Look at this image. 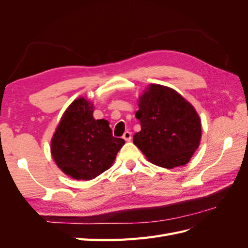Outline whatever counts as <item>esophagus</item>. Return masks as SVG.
Wrapping results in <instances>:
<instances>
[{"mask_svg": "<svg viewBox=\"0 0 248 248\" xmlns=\"http://www.w3.org/2000/svg\"><path fill=\"white\" fill-rule=\"evenodd\" d=\"M123 139H124L126 141L131 140V133H130L129 131H125L124 134H123Z\"/></svg>", "mask_w": 248, "mask_h": 248, "instance_id": "34e87169", "label": "esophagus"}]
</instances>
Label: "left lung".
Wrapping results in <instances>:
<instances>
[{
	"label": "left lung",
	"instance_id": "8db88e82",
	"mask_svg": "<svg viewBox=\"0 0 248 248\" xmlns=\"http://www.w3.org/2000/svg\"><path fill=\"white\" fill-rule=\"evenodd\" d=\"M136 117L141 129L133 144L150 162L164 169L188 163L200 146L202 124L183 96L171 88L150 85L140 96Z\"/></svg>",
	"mask_w": 248,
	"mask_h": 248
}]
</instances>
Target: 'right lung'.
I'll use <instances>...</instances> for the list:
<instances>
[{
  "label": "right lung",
  "instance_id": "obj_1",
  "mask_svg": "<svg viewBox=\"0 0 248 248\" xmlns=\"http://www.w3.org/2000/svg\"><path fill=\"white\" fill-rule=\"evenodd\" d=\"M94 106L84 97L66 108L50 140L58 168L76 180H92L114 163L123 139L112 137L108 121L95 120Z\"/></svg>",
  "mask_w": 248,
  "mask_h": 248
}]
</instances>
